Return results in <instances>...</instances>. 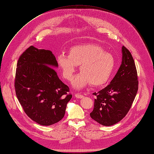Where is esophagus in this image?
Listing matches in <instances>:
<instances>
[{
	"instance_id": "esophagus-1",
	"label": "esophagus",
	"mask_w": 154,
	"mask_h": 154,
	"mask_svg": "<svg viewBox=\"0 0 154 154\" xmlns=\"http://www.w3.org/2000/svg\"><path fill=\"white\" fill-rule=\"evenodd\" d=\"M75 97L78 99H82V98H83L84 95H82L81 94H79L78 93H76V94H75Z\"/></svg>"
}]
</instances>
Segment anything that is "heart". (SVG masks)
Listing matches in <instances>:
<instances>
[{
	"label": "heart",
	"mask_w": 154,
	"mask_h": 154,
	"mask_svg": "<svg viewBox=\"0 0 154 154\" xmlns=\"http://www.w3.org/2000/svg\"><path fill=\"white\" fill-rule=\"evenodd\" d=\"M57 63L60 69L62 76L72 81L80 66L82 73L76 77L74 85L80 88L91 84L101 86L110 79L115 66V59L110 53L95 44H85L70 47L68 55L63 54L57 57Z\"/></svg>",
	"instance_id": "obj_1"
}]
</instances>
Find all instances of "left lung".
Masks as SVG:
<instances>
[{
  "label": "left lung",
  "instance_id": "8db88e82",
  "mask_svg": "<svg viewBox=\"0 0 154 154\" xmlns=\"http://www.w3.org/2000/svg\"><path fill=\"white\" fill-rule=\"evenodd\" d=\"M122 64L110 84L97 93L91 117L104 126L120 122L131 108L139 87L137 72L132 55L123 46Z\"/></svg>",
  "mask_w": 154,
  "mask_h": 154
}]
</instances>
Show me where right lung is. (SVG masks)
Here are the masks:
<instances>
[{
	"mask_svg": "<svg viewBox=\"0 0 154 154\" xmlns=\"http://www.w3.org/2000/svg\"><path fill=\"white\" fill-rule=\"evenodd\" d=\"M58 67L51 51L30 46L19 58L15 91L24 112L34 122L51 125L64 117L72 98L69 87L53 69Z\"/></svg>",
	"mask_w": 154,
	"mask_h": 154,
	"instance_id": "1",
	"label": "right lung"
}]
</instances>
